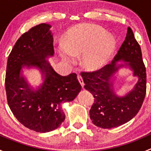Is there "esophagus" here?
<instances>
[{"instance_id":"obj_1","label":"esophagus","mask_w":151,"mask_h":151,"mask_svg":"<svg viewBox=\"0 0 151 151\" xmlns=\"http://www.w3.org/2000/svg\"><path fill=\"white\" fill-rule=\"evenodd\" d=\"M77 79H78V80H79V82H80V85H81V86L83 88V87H84V85H85L84 82H83V78H82V77L80 75V74H77Z\"/></svg>"}]
</instances>
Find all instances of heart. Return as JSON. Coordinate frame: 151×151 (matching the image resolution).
<instances>
[{"label":"heart","instance_id":"heart-1","mask_svg":"<svg viewBox=\"0 0 151 151\" xmlns=\"http://www.w3.org/2000/svg\"><path fill=\"white\" fill-rule=\"evenodd\" d=\"M113 36L107 34L101 27L83 25L67 34L59 55L64 61L70 62L74 56L83 54L82 63L88 70H96L104 66L115 50Z\"/></svg>","mask_w":151,"mask_h":151}]
</instances>
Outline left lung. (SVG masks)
Returning <instances> with one entry per match:
<instances>
[{
  "label": "left lung",
  "mask_w": 151,
  "mask_h": 151,
  "mask_svg": "<svg viewBox=\"0 0 151 151\" xmlns=\"http://www.w3.org/2000/svg\"><path fill=\"white\" fill-rule=\"evenodd\" d=\"M123 60L124 65L116 64ZM129 66L138 81L124 97L114 91L112 77L121 67ZM85 88L94 97L90 118L94 125L102 129L118 127L132 120L140 109L146 94V69L141 48L131 28H128L125 41L110 64L91 72H81Z\"/></svg>",
  "instance_id": "8db88e82"
}]
</instances>
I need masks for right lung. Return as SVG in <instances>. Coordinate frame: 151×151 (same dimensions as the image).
Here are the masks:
<instances>
[{"instance_id":"add662e5","label":"right lung","mask_w":151,"mask_h":151,"mask_svg":"<svg viewBox=\"0 0 151 151\" xmlns=\"http://www.w3.org/2000/svg\"><path fill=\"white\" fill-rule=\"evenodd\" d=\"M51 25L42 23L30 28L17 41L7 60L5 86L8 104L17 119L30 130L51 132L61 125L63 103L71 101L81 91L77 74L61 76L47 60L54 55ZM40 69L44 82L38 89L28 85L22 67Z\"/></svg>"}]
</instances>
